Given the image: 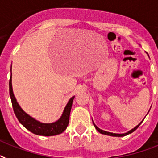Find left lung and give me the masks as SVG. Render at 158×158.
<instances>
[{"label":"left lung","mask_w":158,"mask_h":158,"mask_svg":"<svg viewBox=\"0 0 158 158\" xmlns=\"http://www.w3.org/2000/svg\"><path fill=\"white\" fill-rule=\"evenodd\" d=\"M148 57H149V56H148ZM148 112H149V111H148ZM143 121V120H142L141 122H140V123L138 124V125L134 127V129H132L131 130H129V132H127V133H124V134H114V133H110V132L105 131V130H102V129H101L100 128H98V127H97V126L95 124V123H94V122H93V124H94V126H95V128L96 129V130H97L99 133H101V134H106V135H109V136H113V137H123V136H126V135H128V134H131V133H133L134 131H135V130H136V129L139 128V126L141 124Z\"/></svg>","instance_id":"obj_1"}]
</instances>
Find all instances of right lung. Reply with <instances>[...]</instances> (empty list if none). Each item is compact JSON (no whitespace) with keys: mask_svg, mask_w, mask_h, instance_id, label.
I'll use <instances>...</instances> for the list:
<instances>
[{"mask_svg":"<svg viewBox=\"0 0 158 158\" xmlns=\"http://www.w3.org/2000/svg\"><path fill=\"white\" fill-rule=\"evenodd\" d=\"M10 72H11V68H10ZM9 87L10 96L11 99V103L15 114L18 118V120L19 121V123H21L24 128H26L29 131L32 132L33 134H37V135H42V136H53V135L62 134V132L65 131L68 125V123H69L71 109H72L73 101L75 96H73L68 101L67 106L63 110L62 115L57 121H55L53 123H42L25 113L19 106L16 101V98L15 97L13 89H12L11 77H10L9 81Z\"/></svg>","mask_w":158,"mask_h":158,"instance_id":"right-lung-1","label":"right lung"}]
</instances>
